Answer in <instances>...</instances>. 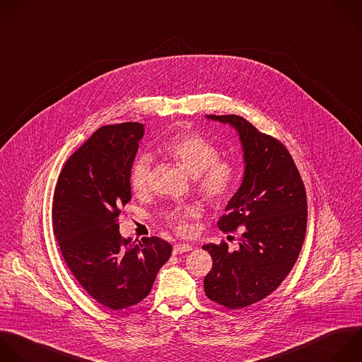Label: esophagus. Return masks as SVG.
I'll use <instances>...</instances> for the list:
<instances>
[{"instance_id":"esophagus-1","label":"esophagus","mask_w":362,"mask_h":362,"mask_svg":"<svg viewBox=\"0 0 362 362\" xmlns=\"http://www.w3.org/2000/svg\"><path fill=\"white\" fill-rule=\"evenodd\" d=\"M190 250H193V246L186 245V243H183V245H176V246L173 247V253H175V255L186 253V252H190Z\"/></svg>"}]
</instances>
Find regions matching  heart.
<instances>
[{
	"label": "heart",
	"mask_w": 362,
	"mask_h": 362,
	"mask_svg": "<svg viewBox=\"0 0 362 362\" xmlns=\"http://www.w3.org/2000/svg\"><path fill=\"white\" fill-rule=\"evenodd\" d=\"M192 177H194L197 192L211 204H220L230 197L237 180V169L233 162L218 159L217 148L196 134H186L172 139L165 148ZM152 183V163L149 158H141L135 162L131 172V186L138 194L149 190ZM197 210L193 206H185L175 210L169 221L180 233L187 231L186 220L194 217Z\"/></svg>",
	"instance_id": "heart-1"
}]
</instances>
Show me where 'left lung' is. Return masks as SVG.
<instances>
[{
    "label": "left lung",
    "instance_id": "8db88e82",
    "mask_svg": "<svg viewBox=\"0 0 362 362\" xmlns=\"http://www.w3.org/2000/svg\"><path fill=\"white\" fill-rule=\"evenodd\" d=\"M231 127L243 151L245 173L217 226L242 227L240 247L204 245L213 267L204 277L206 296L227 307L245 308L272 294L291 272L307 228V196L288 151L237 115H206Z\"/></svg>",
    "mask_w": 362,
    "mask_h": 362
}]
</instances>
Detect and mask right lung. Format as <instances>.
<instances>
[{
  "instance_id": "obj_1",
  "label": "right lung",
  "mask_w": 362,
  "mask_h": 362,
  "mask_svg": "<svg viewBox=\"0 0 362 362\" xmlns=\"http://www.w3.org/2000/svg\"><path fill=\"white\" fill-rule=\"evenodd\" d=\"M144 135L138 122L98 129L66 160L54 194L52 226L64 260L85 291L110 310L142 301L172 255L159 237L135 243L119 234Z\"/></svg>"
}]
</instances>
